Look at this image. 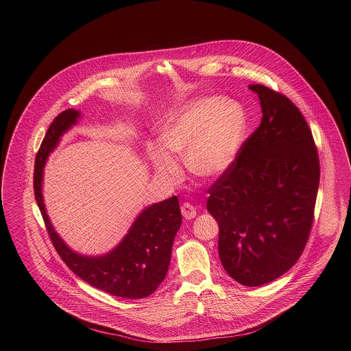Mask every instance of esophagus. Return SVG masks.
Returning <instances> with one entry per match:
<instances>
[{
    "instance_id": "esophagus-1",
    "label": "esophagus",
    "mask_w": 351,
    "mask_h": 351,
    "mask_svg": "<svg viewBox=\"0 0 351 351\" xmlns=\"http://www.w3.org/2000/svg\"><path fill=\"white\" fill-rule=\"evenodd\" d=\"M181 212H182V216L186 219V220H192L196 217L197 215V209L189 204V202H185L182 206H181Z\"/></svg>"
}]
</instances>
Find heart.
Instances as JSON below:
<instances>
[{"instance_id": "obj_1", "label": "heart", "mask_w": 351, "mask_h": 351, "mask_svg": "<svg viewBox=\"0 0 351 351\" xmlns=\"http://www.w3.org/2000/svg\"><path fill=\"white\" fill-rule=\"evenodd\" d=\"M246 128V114L237 101L199 99L178 108L159 130L160 146H151L155 171L176 180L181 170L169 154L185 159L188 170L200 178H216L234 162Z\"/></svg>"}]
</instances>
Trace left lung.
<instances>
[{
    "label": "left lung",
    "instance_id": "1",
    "mask_svg": "<svg viewBox=\"0 0 351 351\" xmlns=\"http://www.w3.org/2000/svg\"><path fill=\"white\" fill-rule=\"evenodd\" d=\"M261 102L258 130L210 186L219 256L237 282L259 287L300 258L313 220L320 167L312 132L288 97L249 85Z\"/></svg>",
    "mask_w": 351,
    "mask_h": 351
}]
</instances>
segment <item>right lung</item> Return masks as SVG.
Here are the masks:
<instances>
[{
	"label": "right lung",
	"instance_id": "1",
	"mask_svg": "<svg viewBox=\"0 0 351 351\" xmlns=\"http://www.w3.org/2000/svg\"><path fill=\"white\" fill-rule=\"evenodd\" d=\"M80 119L81 112L75 109L58 114L51 123L35 160V199L51 242L63 262L89 285L117 298H147L162 284L169 270L173 242L182 223L178 197L173 196L146 206L112 250L100 255H85L73 250L56 232L47 215L43 199V173L51 152Z\"/></svg>",
	"mask_w": 351,
	"mask_h": 351
}]
</instances>
